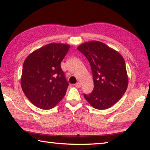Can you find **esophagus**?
<instances>
[{"mask_svg":"<svg viewBox=\"0 0 150 150\" xmlns=\"http://www.w3.org/2000/svg\"><path fill=\"white\" fill-rule=\"evenodd\" d=\"M75 86L78 88H80L81 87V84L80 82H77V83L75 84Z\"/></svg>","mask_w":150,"mask_h":150,"instance_id":"obj_1","label":"esophagus"}]
</instances>
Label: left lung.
Wrapping results in <instances>:
<instances>
[{"label": "left lung", "mask_w": 150, "mask_h": 150, "mask_svg": "<svg viewBox=\"0 0 150 150\" xmlns=\"http://www.w3.org/2000/svg\"><path fill=\"white\" fill-rule=\"evenodd\" d=\"M90 64L93 90L84 94L95 109L106 110L119 101L128 85L126 64L117 51L98 41H91L77 47Z\"/></svg>", "instance_id": "obj_1"}]
</instances>
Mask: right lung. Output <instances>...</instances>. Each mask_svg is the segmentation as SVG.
Masks as SVG:
<instances>
[{"label":"right lung","mask_w":150,"mask_h":150,"mask_svg":"<svg viewBox=\"0 0 150 150\" xmlns=\"http://www.w3.org/2000/svg\"><path fill=\"white\" fill-rule=\"evenodd\" d=\"M69 49L68 44L51 43L30 54L22 66V91L35 106L52 109L62 99L69 83L60 63Z\"/></svg>","instance_id":"1"}]
</instances>
